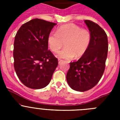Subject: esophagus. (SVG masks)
<instances>
[{
	"instance_id": "1",
	"label": "esophagus",
	"mask_w": 120,
	"mask_h": 120,
	"mask_svg": "<svg viewBox=\"0 0 120 120\" xmlns=\"http://www.w3.org/2000/svg\"><path fill=\"white\" fill-rule=\"evenodd\" d=\"M62 60H61V59H58V64H60L61 63V62H62Z\"/></svg>"
}]
</instances>
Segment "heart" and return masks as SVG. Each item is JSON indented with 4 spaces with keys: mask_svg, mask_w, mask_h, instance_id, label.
Masks as SVG:
<instances>
[{
    "mask_svg": "<svg viewBox=\"0 0 120 120\" xmlns=\"http://www.w3.org/2000/svg\"><path fill=\"white\" fill-rule=\"evenodd\" d=\"M91 42L89 31L82 29L73 23L64 24L57 29L56 33L51 32L47 37L49 47L53 52H57L64 45L65 48L57 53L56 57L70 59L74 57L79 58L85 55Z\"/></svg>",
    "mask_w": 120,
    "mask_h": 120,
    "instance_id": "b5f03b06",
    "label": "heart"
}]
</instances>
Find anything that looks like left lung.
I'll use <instances>...</instances> for the list:
<instances>
[{
  "label": "left lung",
  "instance_id": "left-lung-1",
  "mask_svg": "<svg viewBox=\"0 0 120 120\" xmlns=\"http://www.w3.org/2000/svg\"><path fill=\"white\" fill-rule=\"evenodd\" d=\"M91 35V42L84 55L76 62L70 63L66 76L68 85L77 91L91 90L101 79L105 68L108 41L105 30L97 24L85 20Z\"/></svg>",
  "mask_w": 120,
  "mask_h": 120
}]
</instances>
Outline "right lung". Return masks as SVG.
<instances>
[{
	"mask_svg": "<svg viewBox=\"0 0 120 120\" xmlns=\"http://www.w3.org/2000/svg\"><path fill=\"white\" fill-rule=\"evenodd\" d=\"M56 24L33 19L23 24L15 37L14 69L20 80L29 88L48 85L58 66V59L48 50L47 44V37Z\"/></svg>",
	"mask_w": 120,
	"mask_h": 120,
	"instance_id": "right-lung-1",
	"label": "right lung"
}]
</instances>
